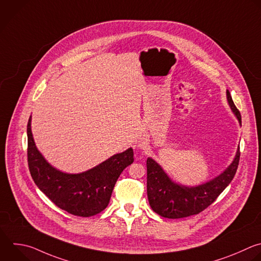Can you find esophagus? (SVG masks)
<instances>
[{"label":"esophagus","mask_w":261,"mask_h":261,"mask_svg":"<svg viewBox=\"0 0 261 261\" xmlns=\"http://www.w3.org/2000/svg\"><path fill=\"white\" fill-rule=\"evenodd\" d=\"M147 146V142L144 139H141L138 141V147L140 148H145Z\"/></svg>","instance_id":"esophagus-1"}]
</instances>
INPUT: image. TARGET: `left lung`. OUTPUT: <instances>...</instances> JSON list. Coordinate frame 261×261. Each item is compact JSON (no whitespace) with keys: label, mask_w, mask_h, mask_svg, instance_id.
Returning a JSON list of instances; mask_svg holds the SVG:
<instances>
[{"label":"left lung","mask_w":261,"mask_h":261,"mask_svg":"<svg viewBox=\"0 0 261 261\" xmlns=\"http://www.w3.org/2000/svg\"><path fill=\"white\" fill-rule=\"evenodd\" d=\"M228 103L240 124L242 118L234 106L229 91L226 92ZM240 148L231 165L213 180L197 188L180 187L172 182L162 168L150 158L146 160V191L148 203L152 211L165 218H184L197 215L208 208L224 189L230 184L240 162Z\"/></svg>","instance_id":"obj_1"}]
</instances>
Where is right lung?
<instances>
[{"label":"right lung","instance_id":"right-lung-1","mask_svg":"<svg viewBox=\"0 0 261 261\" xmlns=\"http://www.w3.org/2000/svg\"><path fill=\"white\" fill-rule=\"evenodd\" d=\"M134 161L133 149L117 153L81 173L66 174L51 167L38 151L28 122V164L37 187L60 209L76 216L90 217L103 211L123 170Z\"/></svg>","mask_w":261,"mask_h":261}]
</instances>
